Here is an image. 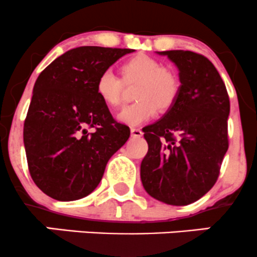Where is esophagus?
<instances>
[{
    "mask_svg": "<svg viewBox=\"0 0 257 257\" xmlns=\"http://www.w3.org/2000/svg\"><path fill=\"white\" fill-rule=\"evenodd\" d=\"M131 133H132V137L133 138H142L143 137V131L139 128H132L131 129Z\"/></svg>",
    "mask_w": 257,
    "mask_h": 257,
    "instance_id": "esophagus-1",
    "label": "esophagus"
}]
</instances>
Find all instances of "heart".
Segmentation results:
<instances>
[{
	"mask_svg": "<svg viewBox=\"0 0 257 257\" xmlns=\"http://www.w3.org/2000/svg\"><path fill=\"white\" fill-rule=\"evenodd\" d=\"M121 74L126 83L139 82L134 97L138 101L124 106L118 113V120L126 125H139L148 121L160 109H167L176 99L180 82L176 75L151 56L136 55L121 65ZM124 81L110 69L103 70L96 80V93L108 107L120 103Z\"/></svg>",
	"mask_w": 257,
	"mask_h": 257,
	"instance_id": "1",
	"label": "heart"
}]
</instances>
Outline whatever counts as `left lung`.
Segmentation results:
<instances>
[{"instance_id": "1", "label": "left lung", "mask_w": 257, "mask_h": 257, "mask_svg": "<svg viewBox=\"0 0 257 257\" xmlns=\"http://www.w3.org/2000/svg\"><path fill=\"white\" fill-rule=\"evenodd\" d=\"M159 54L176 65L181 86L164 117L144 128L149 150L140 177L155 199L187 206L203 197L219 176L229 147L230 102L219 72L206 56L188 50Z\"/></svg>"}]
</instances>
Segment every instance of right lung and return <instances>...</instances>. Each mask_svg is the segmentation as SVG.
I'll return each mask as SVG.
<instances>
[{"label":"right lung","mask_w":257,"mask_h":257,"mask_svg":"<svg viewBox=\"0 0 257 257\" xmlns=\"http://www.w3.org/2000/svg\"><path fill=\"white\" fill-rule=\"evenodd\" d=\"M133 49L80 47L38 76L23 140L34 183L56 201H76L101 182L110 156L131 136L96 93V80Z\"/></svg>","instance_id":"1"}]
</instances>
